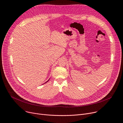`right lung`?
<instances>
[{"label": "right lung", "instance_id": "1", "mask_svg": "<svg viewBox=\"0 0 123 123\" xmlns=\"http://www.w3.org/2000/svg\"><path fill=\"white\" fill-rule=\"evenodd\" d=\"M48 81H49V80H48ZM48 81H47V82H48ZM47 82H46V83H47Z\"/></svg>", "mask_w": 123, "mask_h": 123}]
</instances>
